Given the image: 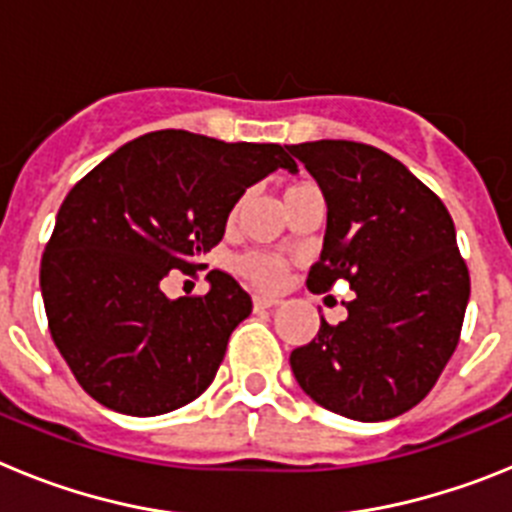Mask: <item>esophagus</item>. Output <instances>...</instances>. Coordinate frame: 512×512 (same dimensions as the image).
<instances>
[{
	"instance_id": "esophagus-1",
	"label": "esophagus",
	"mask_w": 512,
	"mask_h": 512,
	"mask_svg": "<svg viewBox=\"0 0 512 512\" xmlns=\"http://www.w3.org/2000/svg\"><path fill=\"white\" fill-rule=\"evenodd\" d=\"M277 305H279L277 297H266V295L253 297V307H259V310H264V307H277Z\"/></svg>"
}]
</instances>
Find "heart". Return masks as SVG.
Returning a JSON list of instances; mask_svg holds the SVG:
<instances>
[{"instance_id":"obj_1","label":"heart","mask_w":512,"mask_h":512,"mask_svg":"<svg viewBox=\"0 0 512 512\" xmlns=\"http://www.w3.org/2000/svg\"><path fill=\"white\" fill-rule=\"evenodd\" d=\"M307 189H315V187H310V184H292V187L284 189V200L295 197V194L307 192ZM238 207H235L230 217L238 215ZM235 269L241 271L248 282H253L256 287H264V289L277 287L284 277V261L277 259V256H271V253H261V251H251L246 253V256H241V259L235 261Z\"/></svg>"}]
</instances>
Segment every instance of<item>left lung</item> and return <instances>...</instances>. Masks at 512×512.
Masks as SVG:
<instances>
[{
  "instance_id": "8db88e82",
  "label": "left lung",
  "mask_w": 512,
  "mask_h": 512,
  "mask_svg": "<svg viewBox=\"0 0 512 512\" xmlns=\"http://www.w3.org/2000/svg\"><path fill=\"white\" fill-rule=\"evenodd\" d=\"M287 151L305 164L328 207L310 292L346 279L348 318L292 351L305 395L325 410L377 423L408 413L441 377L459 343L469 271L449 210L390 153L354 140Z\"/></svg>"
}]
</instances>
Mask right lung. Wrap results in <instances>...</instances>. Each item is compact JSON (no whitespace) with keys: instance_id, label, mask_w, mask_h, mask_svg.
Instances as JSON below:
<instances>
[{"instance_id":"obj_1","label":"right lung","mask_w":512,"mask_h":512,"mask_svg":"<svg viewBox=\"0 0 512 512\" xmlns=\"http://www.w3.org/2000/svg\"><path fill=\"white\" fill-rule=\"evenodd\" d=\"M277 169L297 171L277 143L158 130L117 148L66 194L40 292L53 343L99 405L151 418L210 387L251 297L217 269L202 297L169 300L161 282L200 269L235 202Z\"/></svg>"}]
</instances>
